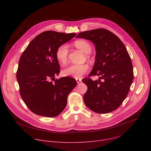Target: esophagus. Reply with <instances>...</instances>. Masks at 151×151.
<instances>
[{"instance_id":"34e87169","label":"esophagus","mask_w":151,"mask_h":151,"mask_svg":"<svg viewBox=\"0 0 151 151\" xmlns=\"http://www.w3.org/2000/svg\"><path fill=\"white\" fill-rule=\"evenodd\" d=\"M76 82H77L78 83H79L81 82L82 79H76Z\"/></svg>"}]
</instances>
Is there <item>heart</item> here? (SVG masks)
I'll return each instance as SVG.
<instances>
[{"mask_svg": "<svg viewBox=\"0 0 151 151\" xmlns=\"http://www.w3.org/2000/svg\"><path fill=\"white\" fill-rule=\"evenodd\" d=\"M75 46L85 54H90L91 51V47L87 41L78 40L75 42ZM69 49L66 44L59 46L55 52V57L57 61L61 64H65L68 58ZM89 70V66L87 64H71L62 71L64 76H71L76 79L81 78L84 74L87 73Z\"/></svg>", "mask_w": 151, "mask_h": 151, "instance_id": "heart-1", "label": "heart"}]
</instances>
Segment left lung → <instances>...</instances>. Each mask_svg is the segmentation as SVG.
<instances>
[{
	"label": "left lung",
	"instance_id": "1",
	"mask_svg": "<svg viewBox=\"0 0 151 151\" xmlns=\"http://www.w3.org/2000/svg\"><path fill=\"white\" fill-rule=\"evenodd\" d=\"M76 38L90 40L95 45V63L88 76H100L96 81L90 78L82 79L88 87L84 103L96 113L111 112L121 106L133 82L131 58L120 39L107 29L81 32Z\"/></svg>",
	"mask_w": 151,
	"mask_h": 151
}]
</instances>
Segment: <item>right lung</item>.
I'll use <instances>...</instances> for the list:
<instances>
[{
    "label": "right lung",
    "mask_w": 151,
    "mask_h": 151,
    "mask_svg": "<svg viewBox=\"0 0 151 151\" xmlns=\"http://www.w3.org/2000/svg\"><path fill=\"white\" fill-rule=\"evenodd\" d=\"M76 35L45 31L36 36L21 54L17 72L19 93L34 114L55 117L66 106L68 95L77 82L68 76L55 79L60 71L55 52Z\"/></svg>",
    "instance_id": "obj_1"
}]
</instances>
